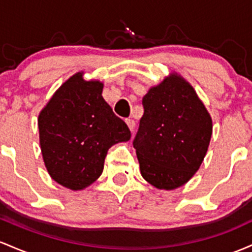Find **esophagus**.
I'll list each match as a JSON object with an SVG mask.
<instances>
[{"label": "esophagus", "instance_id": "esophagus-1", "mask_svg": "<svg viewBox=\"0 0 252 252\" xmlns=\"http://www.w3.org/2000/svg\"><path fill=\"white\" fill-rule=\"evenodd\" d=\"M125 123H126V125L128 126V128L131 129V131H133V129H134V126H135V123H134V121L132 120V119H126Z\"/></svg>", "mask_w": 252, "mask_h": 252}]
</instances>
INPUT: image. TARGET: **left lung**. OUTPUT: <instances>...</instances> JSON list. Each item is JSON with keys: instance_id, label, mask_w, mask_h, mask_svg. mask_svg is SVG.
<instances>
[{"instance_id": "obj_1", "label": "left lung", "mask_w": 252, "mask_h": 252, "mask_svg": "<svg viewBox=\"0 0 252 252\" xmlns=\"http://www.w3.org/2000/svg\"><path fill=\"white\" fill-rule=\"evenodd\" d=\"M133 140L144 180L171 190L199 170L212 137V119L190 84L171 73L143 97Z\"/></svg>"}]
</instances>
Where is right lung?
<instances>
[{"label":"right lung","instance_id":"right-lung-1","mask_svg":"<svg viewBox=\"0 0 252 252\" xmlns=\"http://www.w3.org/2000/svg\"><path fill=\"white\" fill-rule=\"evenodd\" d=\"M103 83L77 72L53 94L38 118L42 158L50 176L82 190L103 171L109 148L131 138L128 127L102 97Z\"/></svg>","mask_w":252,"mask_h":252}]
</instances>
